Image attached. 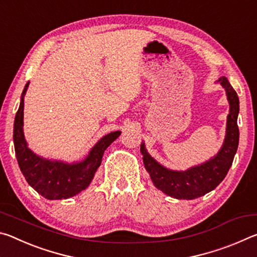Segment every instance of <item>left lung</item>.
Masks as SVG:
<instances>
[{"instance_id": "obj_1", "label": "left lung", "mask_w": 257, "mask_h": 257, "mask_svg": "<svg viewBox=\"0 0 257 257\" xmlns=\"http://www.w3.org/2000/svg\"><path fill=\"white\" fill-rule=\"evenodd\" d=\"M216 82L223 87L229 102L227 132L221 150L206 162L193 167L186 171H175L161 165L149 154L145 144L142 143L141 152L147 172L156 188L177 199H195L204 196L217 187L227 176L238 149L239 129L237 118L239 113V98L225 77Z\"/></svg>"}]
</instances>
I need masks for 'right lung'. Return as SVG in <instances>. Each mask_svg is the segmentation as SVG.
I'll return each mask as SVG.
<instances>
[{"mask_svg": "<svg viewBox=\"0 0 257 257\" xmlns=\"http://www.w3.org/2000/svg\"><path fill=\"white\" fill-rule=\"evenodd\" d=\"M28 86L29 81L21 94L14 124L15 151L20 170L28 184L43 197L52 201L75 196L92 182L95 172L101 165L104 151L120 136L121 132H113L102 137L81 162L64 163L38 156L28 147L23 128L24 98Z\"/></svg>", "mask_w": 257, "mask_h": 257, "instance_id": "1", "label": "right lung"}]
</instances>
